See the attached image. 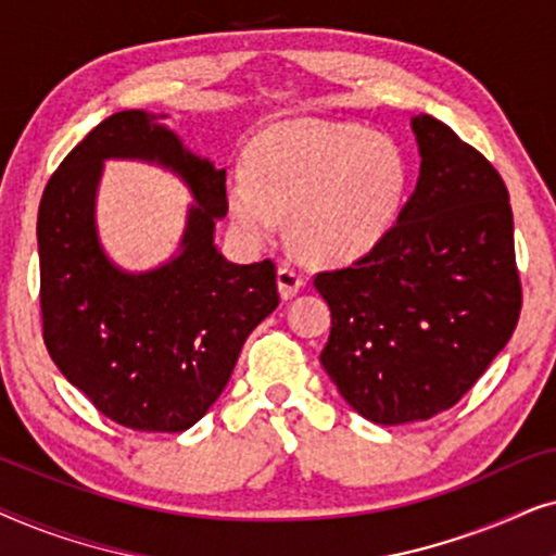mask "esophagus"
Here are the masks:
<instances>
[{
    "label": "esophagus",
    "mask_w": 556,
    "mask_h": 556,
    "mask_svg": "<svg viewBox=\"0 0 556 556\" xmlns=\"http://www.w3.org/2000/svg\"><path fill=\"white\" fill-rule=\"evenodd\" d=\"M278 288H280V295H283V299H293V295L303 288L301 270H295L293 265H288V263L280 265V268H278Z\"/></svg>",
    "instance_id": "34e87169"
}]
</instances>
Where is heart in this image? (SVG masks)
<instances>
[{"label": "heart", "mask_w": 556, "mask_h": 556, "mask_svg": "<svg viewBox=\"0 0 556 556\" xmlns=\"http://www.w3.org/2000/svg\"><path fill=\"white\" fill-rule=\"evenodd\" d=\"M409 169L397 143L354 124L293 118L265 128L248 147V174L225 189L230 219L245 240H268L291 212V235L314 261L369 253L397 223Z\"/></svg>", "instance_id": "b5f03b06"}]
</instances>
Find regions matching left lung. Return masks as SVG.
<instances>
[{"mask_svg":"<svg viewBox=\"0 0 556 556\" xmlns=\"http://www.w3.org/2000/svg\"><path fill=\"white\" fill-rule=\"evenodd\" d=\"M413 131L420 177L397 223L356 263L314 278L331 308L326 375L377 425L453 407L508 344L521 311L501 174L428 113Z\"/></svg>","mask_w":556,"mask_h":556,"instance_id":"obj_1","label":"left lung"}]
</instances>
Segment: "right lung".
Returning a JSON list of instances; mask_svg holds the SVG:
<instances>
[{
    "label": "right lung",
    "mask_w": 556,
    "mask_h": 556,
    "mask_svg": "<svg viewBox=\"0 0 556 556\" xmlns=\"http://www.w3.org/2000/svg\"><path fill=\"white\" fill-rule=\"evenodd\" d=\"M154 113L101 121L63 159L37 215L45 346L98 413L141 432L202 420L230 379L250 331L278 306L276 263H230L215 245L227 215L225 169L192 154ZM105 157H139L188 181L180 255L147 274L121 271L94 230Z\"/></svg>",
    "instance_id": "add662e5"
}]
</instances>
